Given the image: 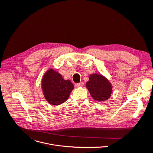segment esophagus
<instances>
[{
  "label": "esophagus",
  "instance_id": "obj_1",
  "mask_svg": "<svg viewBox=\"0 0 153 153\" xmlns=\"http://www.w3.org/2000/svg\"><path fill=\"white\" fill-rule=\"evenodd\" d=\"M75 86L76 87H83L84 86V83L83 82H79V83H76L75 84Z\"/></svg>",
  "mask_w": 153,
  "mask_h": 153
}]
</instances>
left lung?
<instances>
[{"label": "left lung", "instance_id": "obj_1", "mask_svg": "<svg viewBox=\"0 0 153 153\" xmlns=\"http://www.w3.org/2000/svg\"><path fill=\"white\" fill-rule=\"evenodd\" d=\"M86 86L92 97L98 101L108 100L112 93L111 84L104 76L101 75H91Z\"/></svg>", "mask_w": 153, "mask_h": 153}]
</instances>
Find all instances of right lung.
Masks as SVG:
<instances>
[{
  "label": "right lung",
  "instance_id": "obj_1",
  "mask_svg": "<svg viewBox=\"0 0 153 153\" xmlns=\"http://www.w3.org/2000/svg\"><path fill=\"white\" fill-rule=\"evenodd\" d=\"M42 87L46 101L58 105L65 102L74 89V85L69 80H65L58 72L51 69L42 78Z\"/></svg>",
  "mask_w": 153,
  "mask_h": 153
}]
</instances>
